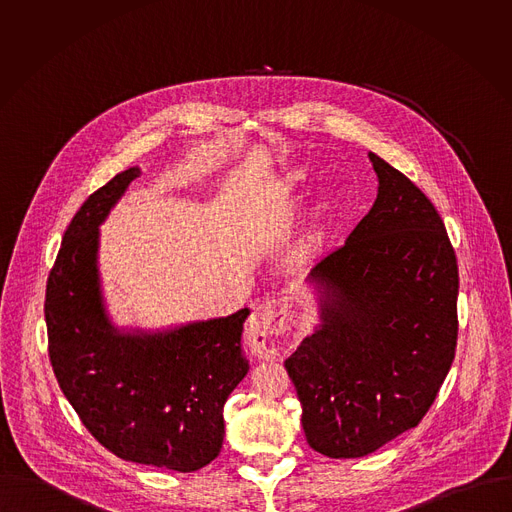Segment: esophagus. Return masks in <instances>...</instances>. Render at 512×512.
Returning a JSON list of instances; mask_svg holds the SVG:
<instances>
[{
    "label": "esophagus",
    "mask_w": 512,
    "mask_h": 512,
    "mask_svg": "<svg viewBox=\"0 0 512 512\" xmlns=\"http://www.w3.org/2000/svg\"><path fill=\"white\" fill-rule=\"evenodd\" d=\"M293 327L290 303L284 297L268 299L256 307L248 321V343L264 359L282 357L292 347Z\"/></svg>",
    "instance_id": "obj_1"
}]
</instances>
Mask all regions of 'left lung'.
Listing matches in <instances>:
<instances>
[{"mask_svg":"<svg viewBox=\"0 0 512 512\" xmlns=\"http://www.w3.org/2000/svg\"><path fill=\"white\" fill-rule=\"evenodd\" d=\"M372 209L307 282L321 325L286 368L309 447L363 457L416 428L438 396L457 347V258L432 201L368 153Z\"/></svg>","mask_w":512,"mask_h":512,"instance_id":"obj_1","label":"left lung"}]
</instances>
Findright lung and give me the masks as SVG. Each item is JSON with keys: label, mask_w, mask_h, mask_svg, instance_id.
<instances>
[{"label": "right lung", "mask_w": 512, "mask_h": 512, "mask_svg": "<svg viewBox=\"0 0 512 512\" xmlns=\"http://www.w3.org/2000/svg\"><path fill=\"white\" fill-rule=\"evenodd\" d=\"M140 177L130 167L94 191L65 230L45 293L49 359L84 428L120 459L191 473L224 439L222 408L248 372L244 307L157 333H122L104 309L98 226Z\"/></svg>", "instance_id": "1"}]
</instances>
